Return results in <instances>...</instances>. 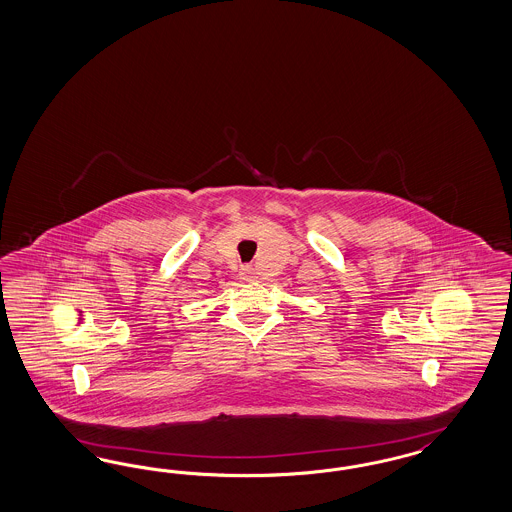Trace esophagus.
Instances as JSON below:
<instances>
[{
	"instance_id": "34e87169",
	"label": "esophagus",
	"mask_w": 512,
	"mask_h": 512,
	"mask_svg": "<svg viewBox=\"0 0 512 512\" xmlns=\"http://www.w3.org/2000/svg\"><path fill=\"white\" fill-rule=\"evenodd\" d=\"M239 275H241L243 281H252V279H256V269L252 265H243Z\"/></svg>"
}]
</instances>
